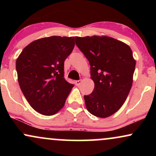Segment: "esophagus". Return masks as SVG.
Returning <instances> with one entry per match:
<instances>
[{
  "label": "esophagus",
  "instance_id": "esophagus-1",
  "mask_svg": "<svg viewBox=\"0 0 156 156\" xmlns=\"http://www.w3.org/2000/svg\"><path fill=\"white\" fill-rule=\"evenodd\" d=\"M75 83H76V85L77 86V87H78V86H79L80 84V83H81V80H76V81L75 82Z\"/></svg>",
  "mask_w": 156,
  "mask_h": 156
}]
</instances>
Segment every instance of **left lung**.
<instances>
[{"label":"left lung","mask_w":156,"mask_h":156,"mask_svg":"<svg viewBox=\"0 0 156 156\" xmlns=\"http://www.w3.org/2000/svg\"><path fill=\"white\" fill-rule=\"evenodd\" d=\"M76 44L90 64L94 89L84 95L89 113L105 118L125 103L133 83L136 61L128 44L108 37H76Z\"/></svg>","instance_id":"1"}]
</instances>
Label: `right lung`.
Instances as JSON below:
<instances>
[{
	"label": "right lung",
	"instance_id": "obj_1",
	"mask_svg": "<svg viewBox=\"0 0 156 156\" xmlns=\"http://www.w3.org/2000/svg\"><path fill=\"white\" fill-rule=\"evenodd\" d=\"M75 37H45L26 46L16 61L20 87L36 112L45 116L63 108L74 85L64 78V63L72 53Z\"/></svg>",
	"mask_w": 156,
	"mask_h": 156
}]
</instances>
